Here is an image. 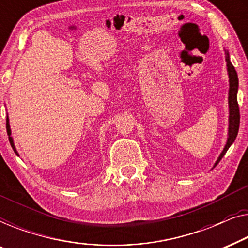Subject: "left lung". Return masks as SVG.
I'll use <instances>...</instances> for the list:
<instances>
[{"label": "left lung", "mask_w": 248, "mask_h": 248, "mask_svg": "<svg viewBox=\"0 0 248 248\" xmlns=\"http://www.w3.org/2000/svg\"><path fill=\"white\" fill-rule=\"evenodd\" d=\"M226 62H227V72L229 78V92H228V104H229V127H228V138L227 142H226L224 151L221 152L220 156H219L217 162L215 163V166L220 162V159L224 157L226 152L232 146V144L235 141L238 134L239 129V107L238 102H237V92H238V76H237L236 69L233 67L229 59L228 51H226ZM214 166V167H215Z\"/></svg>", "instance_id": "8db88e82"}]
</instances>
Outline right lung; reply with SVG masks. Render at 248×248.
<instances>
[{
	"label": "right lung",
	"mask_w": 248,
	"mask_h": 248,
	"mask_svg": "<svg viewBox=\"0 0 248 248\" xmlns=\"http://www.w3.org/2000/svg\"><path fill=\"white\" fill-rule=\"evenodd\" d=\"M6 131H8V136H9V140H10V144H11L13 151H15V153L16 155L19 156L18 152H16V149L15 147V144H13V138L11 137V129H10V123H9V118H6Z\"/></svg>",
	"instance_id": "add662e5"
}]
</instances>
